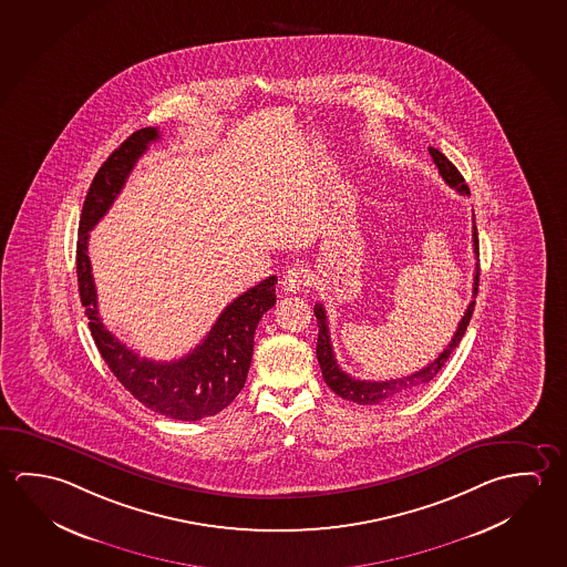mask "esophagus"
I'll use <instances>...</instances> for the list:
<instances>
[{"mask_svg": "<svg viewBox=\"0 0 567 567\" xmlns=\"http://www.w3.org/2000/svg\"><path fill=\"white\" fill-rule=\"evenodd\" d=\"M280 285L285 288V292H300L302 288L310 285V272L305 267H292L285 272Z\"/></svg>", "mask_w": 567, "mask_h": 567, "instance_id": "1", "label": "esophagus"}]
</instances>
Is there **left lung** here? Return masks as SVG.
Segmentation results:
<instances>
[{"instance_id": "left-lung-1", "label": "left lung", "mask_w": 567, "mask_h": 567, "mask_svg": "<svg viewBox=\"0 0 567 567\" xmlns=\"http://www.w3.org/2000/svg\"><path fill=\"white\" fill-rule=\"evenodd\" d=\"M431 158L435 162L439 167V174L443 176L446 184L456 189L458 194H468V186L464 184V177L461 176V172L453 166V162H449L445 154H441L436 148H429ZM473 247L474 255L478 257V233H476V225H473ZM478 265L474 270V282H473V298L478 292ZM474 302L471 300V305L466 307L461 322L456 326V332L451 342L446 346L443 352L439 353V358H435L433 362L425 365L423 370L405 375V378H398V380H385V381H368V380H355L350 373L343 372L342 368L336 362L334 350H332V342H330V330H328V322H326V310L320 302L315 307L316 322H318V343H316V358L320 363V370H322V378H324L326 385L330 390L334 391L336 395H340L342 400L353 401L358 405H380L383 401L398 400L401 395H408L411 391L417 390L421 385H425L429 381L435 378L439 370L445 365L449 355L453 353L456 346L463 340L464 332H466V326L471 322V316H473Z\"/></svg>"}]
</instances>
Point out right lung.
I'll use <instances>...</instances> for the list:
<instances>
[{
  "instance_id": "right-lung-1",
  "label": "right lung",
  "mask_w": 567,
  "mask_h": 567,
  "mask_svg": "<svg viewBox=\"0 0 567 567\" xmlns=\"http://www.w3.org/2000/svg\"><path fill=\"white\" fill-rule=\"evenodd\" d=\"M159 138L158 128H142L112 152L84 199L79 241L76 279L89 328L99 352L126 390L159 415L179 421H199L224 411L243 390L251 368L252 338L262 315L277 302V277H269L233 300L217 318L204 342L174 362H154L122 343L103 324L96 305L89 231L103 219L121 194L150 142Z\"/></svg>"
}]
</instances>
